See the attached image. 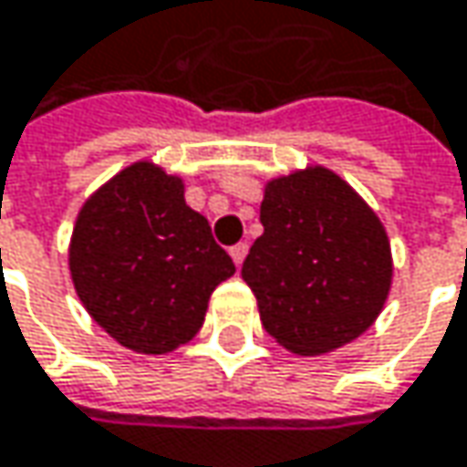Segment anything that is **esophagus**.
Listing matches in <instances>:
<instances>
[{"mask_svg": "<svg viewBox=\"0 0 467 467\" xmlns=\"http://www.w3.org/2000/svg\"><path fill=\"white\" fill-rule=\"evenodd\" d=\"M230 254H233L234 265L240 267V265H243V259H245V254H248V243H237V245L230 248Z\"/></svg>", "mask_w": 467, "mask_h": 467, "instance_id": "1", "label": "esophagus"}]
</instances>
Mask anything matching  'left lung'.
<instances>
[{
	"instance_id": "1",
	"label": "left lung",
	"mask_w": 467,
	"mask_h": 467,
	"mask_svg": "<svg viewBox=\"0 0 467 467\" xmlns=\"http://www.w3.org/2000/svg\"><path fill=\"white\" fill-rule=\"evenodd\" d=\"M243 280L262 326L299 356L353 342L390 291V243L374 211L337 173L310 168L267 184Z\"/></svg>"
}]
</instances>
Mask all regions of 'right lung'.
<instances>
[{
	"mask_svg": "<svg viewBox=\"0 0 467 467\" xmlns=\"http://www.w3.org/2000/svg\"><path fill=\"white\" fill-rule=\"evenodd\" d=\"M68 267L96 323L122 348L160 356L200 331L213 288L234 273L184 184L149 162L117 173L79 211Z\"/></svg>",
	"mask_w": 467,
	"mask_h": 467,
	"instance_id": "obj_1",
	"label": "right lung"
}]
</instances>
